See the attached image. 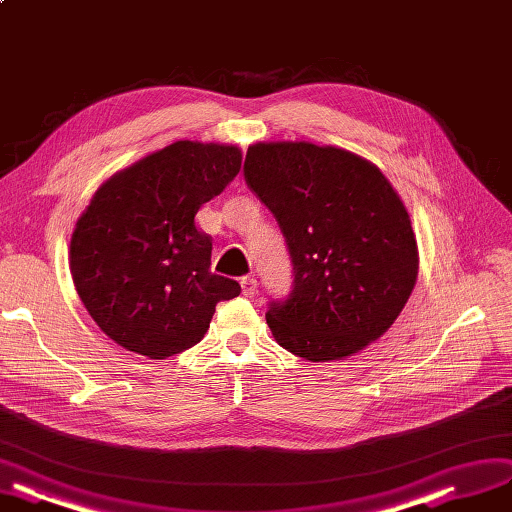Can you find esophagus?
Here are the masks:
<instances>
[{"mask_svg":"<svg viewBox=\"0 0 512 512\" xmlns=\"http://www.w3.org/2000/svg\"><path fill=\"white\" fill-rule=\"evenodd\" d=\"M241 290H243V296H256L258 294V281L254 277H243L241 279Z\"/></svg>","mask_w":512,"mask_h":512,"instance_id":"1","label":"esophagus"}]
</instances>
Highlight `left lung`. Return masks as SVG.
<instances>
[{
    "label": "left lung",
    "mask_w": 512,
    "mask_h": 512,
    "mask_svg": "<svg viewBox=\"0 0 512 512\" xmlns=\"http://www.w3.org/2000/svg\"><path fill=\"white\" fill-rule=\"evenodd\" d=\"M245 182L288 241L294 290L271 303L275 341L309 362L358 354L407 305L419 250L407 207L360 154L311 142H258Z\"/></svg>",
    "instance_id": "8db88e82"
}]
</instances>
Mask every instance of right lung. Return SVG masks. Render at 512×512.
Instances as JSON below:
<instances>
[{"label":"right lung","instance_id":"add662e5","mask_svg":"<svg viewBox=\"0 0 512 512\" xmlns=\"http://www.w3.org/2000/svg\"><path fill=\"white\" fill-rule=\"evenodd\" d=\"M233 144L173 142L105 180L69 243L74 286L97 326L133 354L165 360L197 345L216 305L239 296L211 273L203 203L241 169Z\"/></svg>","mask_w":512,"mask_h":512}]
</instances>
